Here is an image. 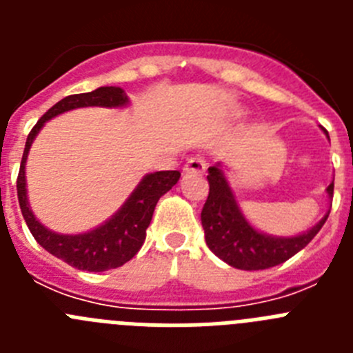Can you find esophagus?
Returning <instances> with one entry per match:
<instances>
[{
    "label": "esophagus",
    "instance_id": "obj_1",
    "mask_svg": "<svg viewBox=\"0 0 353 353\" xmlns=\"http://www.w3.org/2000/svg\"><path fill=\"white\" fill-rule=\"evenodd\" d=\"M205 168H207V164H205V161L201 157H192L189 159V161L185 162V166H183V173L187 174H199L203 173Z\"/></svg>",
    "mask_w": 353,
    "mask_h": 353
}]
</instances>
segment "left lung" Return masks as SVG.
I'll return each mask as SVG.
<instances>
[{
  "mask_svg": "<svg viewBox=\"0 0 353 353\" xmlns=\"http://www.w3.org/2000/svg\"><path fill=\"white\" fill-rule=\"evenodd\" d=\"M322 130L329 138V132L323 127ZM207 180L210 191L201 210L205 242L215 256L235 269L263 270L285 263L288 258L310 244L329 217L330 210H327V214L314 226L299 235H269L256 230L245 219L221 162L208 168ZM332 192L334 180L327 187L329 198H332Z\"/></svg>",
  "mask_w": 353,
  "mask_h": 353,
  "instance_id": "left-lung-1",
  "label": "left lung"
}]
</instances>
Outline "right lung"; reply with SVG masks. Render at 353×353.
<instances>
[{
	"instance_id": "1",
	"label": "right lung",
	"mask_w": 353,
	"mask_h": 353,
	"mask_svg": "<svg viewBox=\"0 0 353 353\" xmlns=\"http://www.w3.org/2000/svg\"><path fill=\"white\" fill-rule=\"evenodd\" d=\"M129 97L118 86H101L88 93H77L61 99L58 104L52 105L43 114L37 125L28 134L26 146H24L23 161L17 176V198L23 217L30 228L31 235L52 256L60 258L65 263L72 265L79 270L88 272H104L109 269H117L136 256L141 249L146 236V228L150 226L152 215L159 198L166 194L171 187L180 180V171H155L145 174L141 182L136 185L125 203L121 205L108 221L101 226L93 228L90 232L76 233V235H63L56 233L43 226L35 217L28 201L26 189V161L30 148L46 125V121L67 113L77 108H125L129 105Z\"/></svg>"
}]
</instances>
